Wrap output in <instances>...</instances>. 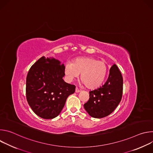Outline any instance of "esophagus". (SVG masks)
I'll return each mask as SVG.
<instances>
[{
  "label": "esophagus",
  "mask_w": 153,
  "mask_h": 153,
  "mask_svg": "<svg viewBox=\"0 0 153 153\" xmlns=\"http://www.w3.org/2000/svg\"><path fill=\"white\" fill-rule=\"evenodd\" d=\"M75 92H76V93H79V92H80V90L77 88V87H76V88Z\"/></svg>",
  "instance_id": "esophagus-1"
}]
</instances>
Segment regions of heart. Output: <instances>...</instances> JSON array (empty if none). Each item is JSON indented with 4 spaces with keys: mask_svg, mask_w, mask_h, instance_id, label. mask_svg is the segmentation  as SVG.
Segmentation results:
<instances>
[{
    "mask_svg": "<svg viewBox=\"0 0 153 153\" xmlns=\"http://www.w3.org/2000/svg\"><path fill=\"white\" fill-rule=\"evenodd\" d=\"M64 71L70 81L77 77L80 73V79L85 86L89 88H94L104 80L106 66L103 61L93 57H80L72 63L65 64Z\"/></svg>",
    "mask_w": 153,
    "mask_h": 153,
    "instance_id": "1",
    "label": "heart"
}]
</instances>
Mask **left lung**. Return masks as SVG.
<instances>
[{"instance_id": "left-lung-1", "label": "left lung", "mask_w": 153, "mask_h": 153, "mask_svg": "<svg viewBox=\"0 0 153 153\" xmlns=\"http://www.w3.org/2000/svg\"><path fill=\"white\" fill-rule=\"evenodd\" d=\"M123 93V77L116 64L112 65L106 82L100 88L90 91L84 108L91 117L102 118L110 115L119 104Z\"/></svg>"}]
</instances>
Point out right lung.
Here are the masks:
<instances>
[{
  "instance_id": "obj_1",
  "label": "right lung",
  "mask_w": 153,
  "mask_h": 153,
  "mask_svg": "<svg viewBox=\"0 0 153 153\" xmlns=\"http://www.w3.org/2000/svg\"><path fill=\"white\" fill-rule=\"evenodd\" d=\"M64 65L54 58L42 57L30 68L27 77L26 97L33 111L39 117L51 119L63 109L76 86L63 80Z\"/></svg>"
}]
</instances>
